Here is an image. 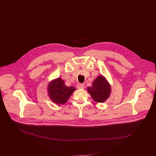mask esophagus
<instances>
[{
  "instance_id": "34e87169",
  "label": "esophagus",
  "mask_w": 156,
  "mask_h": 156,
  "mask_svg": "<svg viewBox=\"0 0 156 156\" xmlns=\"http://www.w3.org/2000/svg\"><path fill=\"white\" fill-rule=\"evenodd\" d=\"M76 87L78 89H84L85 86L83 84H78Z\"/></svg>"
}]
</instances>
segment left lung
Segmentation results:
<instances>
[{
	"label": "left lung",
	"instance_id": "obj_1",
	"mask_svg": "<svg viewBox=\"0 0 156 156\" xmlns=\"http://www.w3.org/2000/svg\"><path fill=\"white\" fill-rule=\"evenodd\" d=\"M92 84V86L87 87V91L94 101L101 103L105 101L110 96L111 90L106 79L103 76H99Z\"/></svg>",
	"mask_w": 156,
	"mask_h": 156
}]
</instances>
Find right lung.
<instances>
[{"label": "right lung", "instance_id": "1", "mask_svg": "<svg viewBox=\"0 0 156 156\" xmlns=\"http://www.w3.org/2000/svg\"><path fill=\"white\" fill-rule=\"evenodd\" d=\"M74 91H75L74 87L66 86L61 78L53 80L48 86L49 96L51 99L57 104L65 103Z\"/></svg>", "mask_w": 156, "mask_h": 156}]
</instances>
